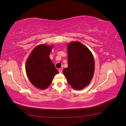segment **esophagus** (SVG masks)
I'll list each match as a JSON object with an SVG mask.
<instances>
[{"label": "esophagus", "mask_w": 126, "mask_h": 126, "mask_svg": "<svg viewBox=\"0 0 126 126\" xmlns=\"http://www.w3.org/2000/svg\"><path fill=\"white\" fill-rule=\"evenodd\" d=\"M62 71H63V69L62 68H60V69H59V72L60 73H62Z\"/></svg>", "instance_id": "esophagus-1"}]
</instances>
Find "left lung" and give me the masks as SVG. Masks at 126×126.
Masks as SVG:
<instances>
[{
	"instance_id": "obj_1",
	"label": "left lung",
	"mask_w": 126,
	"mask_h": 126,
	"mask_svg": "<svg viewBox=\"0 0 126 126\" xmlns=\"http://www.w3.org/2000/svg\"><path fill=\"white\" fill-rule=\"evenodd\" d=\"M68 67L63 70L72 88L81 90L90 83L94 73L95 63L91 50L78 41L68 44Z\"/></svg>"
}]
</instances>
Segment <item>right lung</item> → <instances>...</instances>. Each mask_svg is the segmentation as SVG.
I'll return each mask as SVG.
<instances>
[{
	"label": "right lung",
	"instance_id": "obj_1",
	"mask_svg": "<svg viewBox=\"0 0 126 126\" xmlns=\"http://www.w3.org/2000/svg\"><path fill=\"white\" fill-rule=\"evenodd\" d=\"M54 45L39 44L33 49L25 63V71L30 82L37 89H46L59 73L49 58Z\"/></svg>",
	"mask_w": 126,
	"mask_h": 126
}]
</instances>
